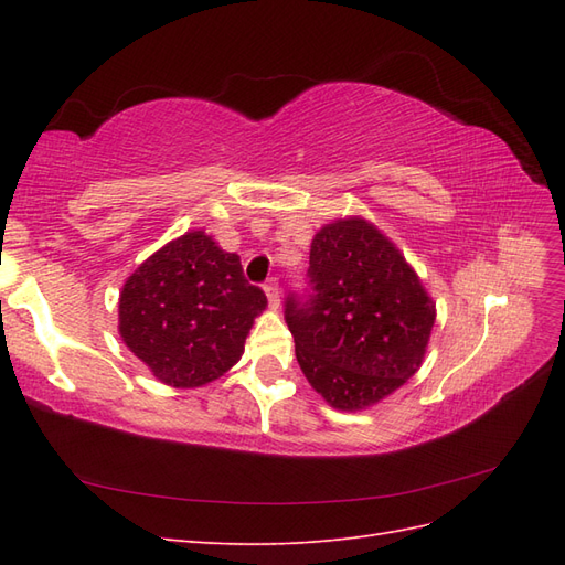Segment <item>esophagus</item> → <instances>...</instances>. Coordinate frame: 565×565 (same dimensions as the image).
<instances>
[{
    "label": "esophagus",
    "instance_id": "34e87169",
    "mask_svg": "<svg viewBox=\"0 0 565 565\" xmlns=\"http://www.w3.org/2000/svg\"><path fill=\"white\" fill-rule=\"evenodd\" d=\"M264 292H266V297H268L270 309H278V306H280V285H278V280L270 278V280L264 285Z\"/></svg>",
    "mask_w": 565,
    "mask_h": 565
}]
</instances>
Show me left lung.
Masks as SVG:
<instances>
[{
    "label": "left lung",
    "instance_id": "8db88e82",
    "mask_svg": "<svg viewBox=\"0 0 565 565\" xmlns=\"http://www.w3.org/2000/svg\"><path fill=\"white\" fill-rule=\"evenodd\" d=\"M309 264L313 295L285 303L301 372L334 409H367L419 370L436 301L401 249L363 216L324 224Z\"/></svg>",
    "mask_w": 565,
    "mask_h": 565
}]
</instances>
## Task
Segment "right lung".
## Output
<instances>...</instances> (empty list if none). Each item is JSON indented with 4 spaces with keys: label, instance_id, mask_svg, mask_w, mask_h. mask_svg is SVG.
Segmentation results:
<instances>
[{
    "label": "right lung",
    "instance_id": "obj_1",
    "mask_svg": "<svg viewBox=\"0 0 565 565\" xmlns=\"http://www.w3.org/2000/svg\"><path fill=\"white\" fill-rule=\"evenodd\" d=\"M266 295L245 280L241 256L204 231L169 241L122 285L117 330L127 349L174 388L204 386L245 353Z\"/></svg>",
    "mask_w": 565,
    "mask_h": 565
}]
</instances>
